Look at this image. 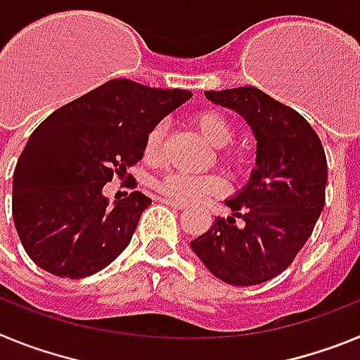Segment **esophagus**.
<instances>
[{
    "label": "esophagus",
    "mask_w": 360,
    "mask_h": 360,
    "mask_svg": "<svg viewBox=\"0 0 360 360\" xmlns=\"http://www.w3.org/2000/svg\"><path fill=\"white\" fill-rule=\"evenodd\" d=\"M160 202L165 203V205H169V207L173 209H186V203L174 202V200H169V198H160Z\"/></svg>",
    "instance_id": "1"
}]
</instances>
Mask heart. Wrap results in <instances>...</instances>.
<instances>
[{
	"instance_id": "1",
	"label": "heart",
	"mask_w": 360,
	"mask_h": 360,
	"mask_svg": "<svg viewBox=\"0 0 360 360\" xmlns=\"http://www.w3.org/2000/svg\"><path fill=\"white\" fill-rule=\"evenodd\" d=\"M196 128L202 131V135L207 139L209 144L214 148H225L232 142L234 128L227 115L216 110H202L193 117ZM165 126L164 122L155 124L146 135L144 141V158L153 162L160 157L162 142H164ZM219 158L229 164L240 160L234 151L221 149ZM155 189L160 193L164 198L174 200L180 203H195L209 195H216L224 191V182L214 174H189L184 171H169L155 180Z\"/></svg>"
}]
</instances>
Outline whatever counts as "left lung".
<instances>
[{
    "mask_svg": "<svg viewBox=\"0 0 360 360\" xmlns=\"http://www.w3.org/2000/svg\"><path fill=\"white\" fill-rule=\"evenodd\" d=\"M238 111L257 141V167L240 195L227 200L232 214L214 218L191 249L221 281L259 285L281 274L316 227L328 178L321 139L301 113L254 86L205 91ZM245 221L238 228L236 218Z\"/></svg>",
    "mask_w": 360,
    "mask_h": 360,
    "instance_id": "8db88e82",
    "label": "left lung"
}]
</instances>
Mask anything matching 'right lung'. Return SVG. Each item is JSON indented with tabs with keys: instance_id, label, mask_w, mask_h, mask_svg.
<instances>
[{
	"instance_id": "add662e5",
	"label": "right lung",
	"mask_w": 360,
	"mask_h": 360,
	"mask_svg": "<svg viewBox=\"0 0 360 360\" xmlns=\"http://www.w3.org/2000/svg\"><path fill=\"white\" fill-rule=\"evenodd\" d=\"M191 97L113 79L34 129L12 187L14 225L32 262L57 278L81 279L128 247L151 198L133 191L111 207L103 187L142 160L149 129Z\"/></svg>"
}]
</instances>
